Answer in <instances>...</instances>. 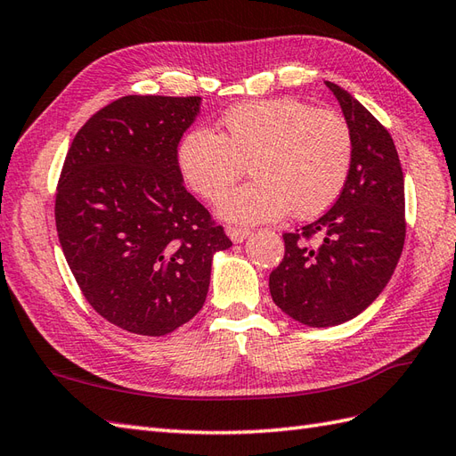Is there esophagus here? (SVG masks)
<instances>
[{"label":"esophagus","mask_w":456,"mask_h":456,"mask_svg":"<svg viewBox=\"0 0 456 456\" xmlns=\"http://www.w3.org/2000/svg\"><path fill=\"white\" fill-rule=\"evenodd\" d=\"M248 232L250 231L247 227H232V225L227 227V235H229V239L232 242H242V240L248 237Z\"/></svg>","instance_id":"34e87169"}]
</instances>
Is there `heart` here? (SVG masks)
Returning <instances> with one entry per match:
<instances>
[{"mask_svg": "<svg viewBox=\"0 0 456 456\" xmlns=\"http://www.w3.org/2000/svg\"><path fill=\"white\" fill-rule=\"evenodd\" d=\"M221 128L188 132L178 145V168L198 196L217 202L251 165L257 176L219 202L225 219L256 224L289 209L295 217H314L342 194L354 137L338 112L280 97L239 104Z\"/></svg>", "mask_w": 456, "mask_h": 456, "instance_id": "heart-1", "label": "heart"}]
</instances>
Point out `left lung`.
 Segmentation results:
<instances>
[{
	"label": "left lung",
	"mask_w": 456,
	"mask_h": 456,
	"mask_svg": "<svg viewBox=\"0 0 456 456\" xmlns=\"http://www.w3.org/2000/svg\"><path fill=\"white\" fill-rule=\"evenodd\" d=\"M354 137L352 171L334 206L293 232L270 273L280 309L313 328L354 319L385 289L404 248V175L388 130L352 94L326 81Z\"/></svg>",
	"instance_id": "1"
}]
</instances>
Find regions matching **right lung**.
Masks as SVG:
<instances>
[{"mask_svg": "<svg viewBox=\"0 0 456 456\" xmlns=\"http://www.w3.org/2000/svg\"><path fill=\"white\" fill-rule=\"evenodd\" d=\"M200 97L128 94L81 126L56 188V229L83 297L102 319L165 336L202 309L211 258L232 242L188 192L178 142Z\"/></svg>", "mask_w": 456, "mask_h": 456, "instance_id": "add662e5", "label": "right lung"}]
</instances>
